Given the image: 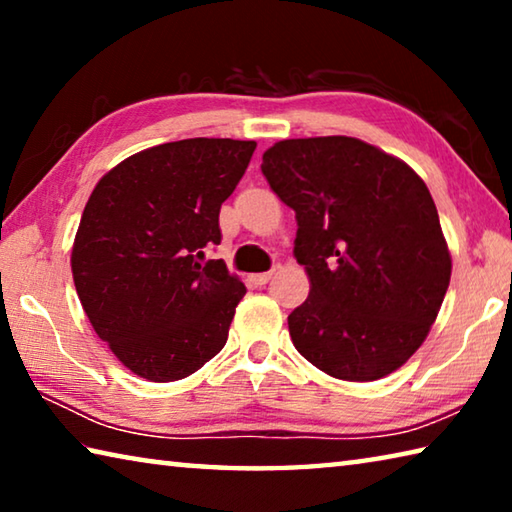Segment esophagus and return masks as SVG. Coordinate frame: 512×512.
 I'll use <instances>...</instances> for the list:
<instances>
[{
    "label": "esophagus",
    "instance_id": "obj_1",
    "mask_svg": "<svg viewBox=\"0 0 512 512\" xmlns=\"http://www.w3.org/2000/svg\"><path fill=\"white\" fill-rule=\"evenodd\" d=\"M271 277H273V271H268V273H257L253 280H255V284H259V287H262V284L271 282Z\"/></svg>",
    "mask_w": 512,
    "mask_h": 512
}]
</instances>
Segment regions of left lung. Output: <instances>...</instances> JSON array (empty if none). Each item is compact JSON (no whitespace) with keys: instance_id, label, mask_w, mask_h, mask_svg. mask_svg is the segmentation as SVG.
<instances>
[{"instance_id":"1","label":"left lung","mask_w":512,"mask_h":512,"mask_svg":"<svg viewBox=\"0 0 512 512\" xmlns=\"http://www.w3.org/2000/svg\"><path fill=\"white\" fill-rule=\"evenodd\" d=\"M296 212L309 298L289 314L296 350L345 381H375L427 339L452 277L436 203L409 164L357 137L282 140L262 155Z\"/></svg>"}]
</instances>
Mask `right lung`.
<instances>
[{"mask_svg":"<svg viewBox=\"0 0 512 512\" xmlns=\"http://www.w3.org/2000/svg\"><path fill=\"white\" fill-rule=\"evenodd\" d=\"M255 146L228 137L153 146L90 194L72 248L74 287L94 332L137 377H189L228 341L246 287L205 248L221 244V203Z\"/></svg>","mask_w":512,"mask_h":512,"instance_id":"right-lung-1","label":"right lung"}]
</instances>
